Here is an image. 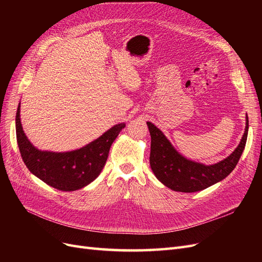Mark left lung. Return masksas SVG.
Masks as SVG:
<instances>
[{"instance_id":"8db88e82","label":"left lung","mask_w":262,"mask_h":262,"mask_svg":"<svg viewBox=\"0 0 262 262\" xmlns=\"http://www.w3.org/2000/svg\"><path fill=\"white\" fill-rule=\"evenodd\" d=\"M146 123L150 134V168L163 185L179 192L200 191L226 178L238 163L248 136L246 116L244 136L234 152L216 164L204 165L182 156L160 129L152 122Z\"/></svg>"}]
</instances>
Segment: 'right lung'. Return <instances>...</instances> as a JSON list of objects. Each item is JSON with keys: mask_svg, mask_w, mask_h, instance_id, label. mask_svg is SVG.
<instances>
[{"mask_svg": "<svg viewBox=\"0 0 262 262\" xmlns=\"http://www.w3.org/2000/svg\"><path fill=\"white\" fill-rule=\"evenodd\" d=\"M16 138L24 163L47 185L61 191H74L96 179L106 164L109 149L118 134L125 126H112L98 139L70 152L41 150L30 143L20 122V102L16 113Z\"/></svg>", "mask_w": 262, "mask_h": 262, "instance_id": "1", "label": "right lung"}]
</instances>
